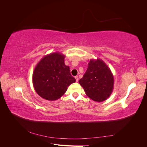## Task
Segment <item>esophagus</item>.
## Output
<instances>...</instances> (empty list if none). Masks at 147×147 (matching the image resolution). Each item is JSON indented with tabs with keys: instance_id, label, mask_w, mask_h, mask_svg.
I'll return each instance as SVG.
<instances>
[{
	"instance_id": "esophagus-1",
	"label": "esophagus",
	"mask_w": 147,
	"mask_h": 147,
	"mask_svg": "<svg viewBox=\"0 0 147 147\" xmlns=\"http://www.w3.org/2000/svg\"><path fill=\"white\" fill-rule=\"evenodd\" d=\"M75 79H76V82H78V80H79L78 77V76H76V77H75Z\"/></svg>"
}]
</instances>
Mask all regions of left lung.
<instances>
[{
	"mask_svg": "<svg viewBox=\"0 0 147 147\" xmlns=\"http://www.w3.org/2000/svg\"><path fill=\"white\" fill-rule=\"evenodd\" d=\"M86 94L96 102L105 100L113 90L112 71L102 59H92L82 78L78 81Z\"/></svg>",
	"mask_w": 147,
	"mask_h": 147,
	"instance_id": "1",
	"label": "left lung"
}]
</instances>
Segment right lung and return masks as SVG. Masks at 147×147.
<instances>
[{"label":"right lung","instance_id":"1","mask_svg":"<svg viewBox=\"0 0 147 147\" xmlns=\"http://www.w3.org/2000/svg\"><path fill=\"white\" fill-rule=\"evenodd\" d=\"M65 56L55 52L43 57L32 74L34 90L48 100H56L64 95L68 87L76 82L64 63Z\"/></svg>","mask_w":147,"mask_h":147}]
</instances>
